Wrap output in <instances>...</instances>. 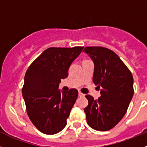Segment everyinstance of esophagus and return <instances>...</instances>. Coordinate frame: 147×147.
<instances>
[{"mask_svg": "<svg viewBox=\"0 0 147 147\" xmlns=\"http://www.w3.org/2000/svg\"><path fill=\"white\" fill-rule=\"evenodd\" d=\"M78 94H79V96H80V97H83V96H85V94H83L81 91H79V92H78Z\"/></svg>", "mask_w": 147, "mask_h": 147, "instance_id": "34e87169", "label": "esophagus"}]
</instances>
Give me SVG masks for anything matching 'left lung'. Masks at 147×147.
Listing matches in <instances>:
<instances>
[{
    "mask_svg": "<svg viewBox=\"0 0 147 147\" xmlns=\"http://www.w3.org/2000/svg\"><path fill=\"white\" fill-rule=\"evenodd\" d=\"M94 63L93 81L101 88L96 100L86 95L88 105L84 109L90 127L107 131L115 127L125 115L134 96L131 71L114 51L101 46H88L83 50Z\"/></svg>",
    "mask_w": 147,
    "mask_h": 147,
    "instance_id": "1",
    "label": "left lung"
}]
</instances>
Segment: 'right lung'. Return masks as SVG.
<instances>
[{"instance_id":"add662e5","label":"right lung","mask_w":147,"mask_h":147,"mask_svg":"<svg viewBox=\"0 0 147 147\" xmlns=\"http://www.w3.org/2000/svg\"><path fill=\"white\" fill-rule=\"evenodd\" d=\"M83 46L51 47L28 67L22 95L30 120L40 132L48 135L60 132L67 125L78 91L71 88L61 92L59 85L68 76V69Z\"/></svg>"}]
</instances>
